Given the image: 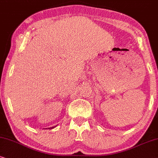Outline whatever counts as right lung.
Listing matches in <instances>:
<instances>
[{
  "label": "right lung",
  "instance_id": "add662e5",
  "mask_svg": "<svg viewBox=\"0 0 158 158\" xmlns=\"http://www.w3.org/2000/svg\"><path fill=\"white\" fill-rule=\"evenodd\" d=\"M57 126V125H55V126H53V127H48V129H52V128H55V127ZM46 129H47V128H46Z\"/></svg>",
  "mask_w": 158,
  "mask_h": 158
}]
</instances>
